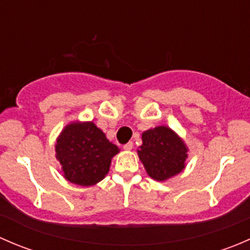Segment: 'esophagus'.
Returning <instances> with one entry per match:
<instances>
[{
    "instance_id": "34e87169",
    "label": "esophagus",
    "mask_w": 250,
    "mask_h": 250,
    "mask_svg": "<svg viewBox=\"0 0 250 250\" xmlns=\"http://www.w3.org/2000/svg\"><path fill=\"white\" fill-rule=\"evenodd\" d=\"M123 148H125V150H127V151L132 150V148H133V143H132V141H129V143L125 144V145H123Z\"/></svg>"
}]
</instances>
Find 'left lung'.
<instances>
[{
  "mask_svg": "<svg viewBox=\"0 0 250 250\" xmlns=\"http://www.w3.org/2000/svg\"><path fill=\"white\" fill-rule=\"evenodd\" d=\"M141 139L138 156L151 178L165 181L183 172L188 148L174 130L158 125L144 132Z\"/></svg>",
  "mask_w": 250,
  "mask_h": 250,
  "instance_id": "left-lung-1",
  "label": "left lung"
}]
</instances>
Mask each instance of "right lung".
<instances>
[{
    "label": "right lung",
    "instance_id": "obj_1",
    "mask_svg": "<svg viewBox=\"0 0 250 250\" xmlns=\"http://www.w3.org/2000/svg\"><path fill=\"white\" fill-rule=\"evenodd\" d=\"M55 152L66 180L92 186L109 173L111 158L120 148L93 122H72L58 137Z\"/></svg>",
    "mask_w": 250,
    "mask_h": 250
}]
</instances>
